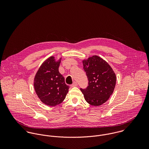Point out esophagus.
<instances>
[{
	"instance_id": "obj_1",
	"label": "esophagus",
	"mask_w": 149,
	"mask_h": 149,
	"mask_svg": "<svg viewBox=\"0 0 149 149\" xmlns=\"http://www.w3.org/2000/svg\"><path fill=\"white\" fill-rule=\"evenodd\" d=\"M77 86V83L76 82H74L72 84V87H74V86Z\"/></svg>"
}]
</instances>
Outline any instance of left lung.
<instances>
[{"label": "left lung", "instance_id": "1", "mask_svg": "<svg viewBox=\"0 0 149 149\" xmlns=\"http://www.w3.org/2000/svg\"><path fill=\"white\" fill-rule=\"evenodd\" d=\"M82 62L88 86L80 90L88 103L99 106L106 103L112 94L116 85V74L111 66L97 56L90 57Z\"/></svg>", "mask_w": 149, "mask_h": 149}]
</instances>
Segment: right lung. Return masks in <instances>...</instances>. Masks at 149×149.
Returning <instances> with one entry per match:
<instances>
[{
    "instance_id": "right-lung-1",
    "label": "right lung",
    "mask_w": 149,
    "mask_h": 149,
    "mask_svg": "<svg viewBox=\"0 0 149 149\" xmlns=\"http://www.w3.org/2000/svg\"><path fill=\"white\" fill-rule=\"evenodd\" d=\"M61 59L56 61L54 56L49 57L40 66L34 77L36 93L43 103L49 106L61 103L69 88L58 71Z\"/></svg>"
}]
</instances>
